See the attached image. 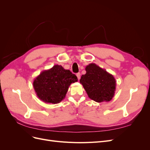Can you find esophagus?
Listing matches in <instances>:
<instances>
[{"instance_id": "34e87169", "label": "esophagus", "mask_w": 150, "mask_h": 150, "mask_svg": "<svg viewBox=\"0 0 150 150\" xmlns=\"http://www.w3.org/2000/svg\"><path fill=\"white\" fill-rule=\"evenodd\" d=\"M76 76H77V78H78V80H79L80 78H81V74L79 73V72H78V73L76 74Z\"/></svg>"}]
</instances>
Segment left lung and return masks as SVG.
Masks as SVG:
<instances>
[{"label": "left lung", "mask_w": 150, "mask_h": 150, "mask_svg": "<svg viewBox=\"0 0 150 150\" xmlns=\"http://www.w3.org/2000/svg\"><path fill=\"white\" fill-rule=\"evenodd\" d=\"M85 70L86 73L81 76L80 83L89 98L97 103L110 101L116 87L114 76L94 63L88 65Z\"/></svg>", "instance_id": "1"}]
</instances>
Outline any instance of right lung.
<instances>
[{"instance_id": "obj_1", "label": "right lung", "mask_w": 150, "mask_h": 150, "mask_svg": "<svg viewBox=\"0 0 150 150\" xmlns=\"http://www.w3.org/2000/svg\"><path fill=\"white\" fill-rule=\"evenodd\" d=\"M78 81L75 74L61 65L42 71L34 79L33 87L38 97L46 103L57 104L62 101L69 86Z\"/></svg>"}]
</instances>
